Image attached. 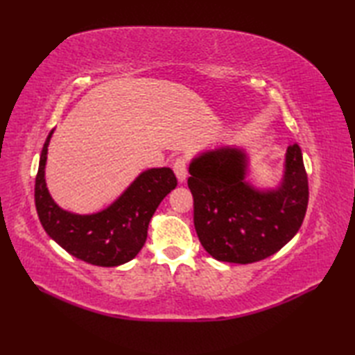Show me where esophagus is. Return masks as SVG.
<instances>
[{
  "label": "esophagus",
  "mask_w": 355,
  "mask_h": 355,
  "mask_svg": "<svg viewBox=\"0 0 355 355\" xmlns=\"http://www.w3.org/2000/svg\"><path fill=\"white\" fill-rule=\"evenodd\" d=\"M173 172L178 178V182H184L187 177V158L186 157H177L173 162Z\"/></svg>",
  "instance_id": "1"
}]
</instances>
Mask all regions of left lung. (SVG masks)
<instances>
[{"instance_id": "1", "label": "left lung", "mask_w": 355, "mask_h": 355, "mask_svg": "<svg viewBox=\"0 0 355 355\" xmlns=\"http://www.w3.org/2000/svg\"><path fill=\"white\" fill-rule=\"evenodd\" d=\"M187 186L201 245L215 259L252 263L268 258L302 225L308 177L296 141L286 149L285 177L277 191L258 192L244 182L245 155L220 148L193 160Z\"/></svg>"}]
</instances>
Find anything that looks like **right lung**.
<instances>
[{
  "mask_svg": "<svg viewBox=\"0 0 355 355\" xmlns=\"http://www.w3.org/2000/svg\"><path fill=\"white\" fill-rule=\"evenodd\" d=\"M51 134L44 143L35 180V205L44 230L64 250L93 266L116 267L134 259L145 245L148 225L158 205L177 187L175 173L169 168L149 169L102 212H65L51 200L44 180Z\"/></svg>",
  "mask_w": 355,
  "mask_h": 355,
  "instance_id": "obj_1",
  "label": "right lung"
}]
</instances>
